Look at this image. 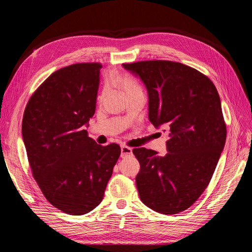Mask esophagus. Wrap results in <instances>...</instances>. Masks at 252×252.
<instances>
[{
    "label": "esophagus",
    "instance_id": "1",
    "mask_svg": "<svg viewBox=\"0 0 252 252\" xmlns=\"http://www.w3.org/2000/svg\"><path fill=\"white\" fill-rule=\"evenodd\" d=\"M131 155H132V149H131L130 147L121 146V157H122V158L130 157Z\"/></svg>",
    "mask_w": 252,
    "mask_h": 252
}]
</instances>
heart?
<instances>
[{
  "mask_svg": "<svg viewBox=\"0 0 252 252\" xmlns=\"http://www.w3.org/2000/svg\"><path fill=\"white\" fill-rule=\"evenodd\" d=\"M109 84H112V85L119 87L126 97L135 94L143 93L139 83L136 82L131 75H129L127 73L113 74L111 78H109ZM105 93H106V89L103 90L102 95H104Z\"/></svg>",
  "mask_w": 252,
  "mask_h": 252,
  "instance_id": "heart-1",
  "label": "heart"
}]
</instances>
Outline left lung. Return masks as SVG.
I'll list each match as a JSON object with an SVG mask.
<instances>
[{"mask_svg": "<svg viewBox=\"0 0 252 252\" xmlns=\"http://www.w3.org/2000/svg\"><path fill=\"white\" fill-rule=\"evenodd\" d=\"M148 94V118L169 133L164 157L133 149L141 169L135 178L141 201L163 215L189 208L204 192L226 142L220 95L194 68L171 61L123 64Z\"/></svg>", "mask_w": 252, "mask_h": 252, "instance_id": "obj_1", "label": "left lung"}]
</instances>
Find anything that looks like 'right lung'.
Returning <instances> with one entry per match:
<instances>
[{
  "instance_id": "1",
  "label": "right lung",
  "mask_w": 252,
  "mask_h": 252,
  "mask_svg": "<svg viewBox=\"0 0 252 252\" xmlns=\"http://www.w3.org/2000/svg\"><path fill=\"white\" fill-rule=\"evenodd\" d=\"M98 63L73 64L53 72L29 98L22 135L33 178L47 201L71 216L103 200L121 155L88 136L100 84Z\"/></svg>"
}]
</instances>
